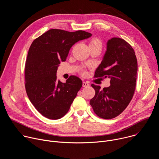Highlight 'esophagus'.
<instances>
[{"mask_svg":"<svg viewBox=\"0 0 159 159\" xmlns=\"http://www.w3.org/2000/svg\"><path fill=\"white\" fill-rule=\"evenodd\" d=\"M89 85H90V84H89V82H83V83H82V86H83L84 87H88V86H89Z\"/></svg>","mask_w":159,"mask_h":159,"instance_id":"obj_1","label":"esophagus"}]
</instances>
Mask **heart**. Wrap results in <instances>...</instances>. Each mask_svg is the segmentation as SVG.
Masks as SVG:
<instances>
[{"instance_id":"1","label":"heart","mask_w":159,"mask_h":159,"mask_svg":"<svg viewBox=\"0 0 159 159\" xmlns=\"http://www.w3.org/2000/svg\"><path fill=\"white\" fill-rule=\"evenodd\" d=\"M89 46V48L98 47V48H100L101 49L102 48V42L99 38H93L90 40Z\"/></svg>"}]
</instances>
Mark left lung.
Segmentation results:
<instances>
[{
	"label": "left lung",
	"mask_w": 159,
	"mask_h": 159,
	"mask_svg": "<svg viewBox=\"0 0 159 159\" xmlns=\"http://www.w3.org/2000/svg\"><path fill=\"white\" fill-rule=\"evenodd\" d=\"M137 70V57L131 45L120 38L108 40L107 50L94 77H108L111 85L103 89L91 85L96 94L90 104L99 117L114 118L126 108L134 93Z\"/></svg>",
	"instance_id": "left-lung-1"
}]
</instances>
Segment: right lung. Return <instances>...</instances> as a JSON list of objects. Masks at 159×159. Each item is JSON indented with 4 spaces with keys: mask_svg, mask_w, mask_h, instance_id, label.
<instances>
[{
    "mask_svg": "<svg viewBox=\"0 0 159 159\" xmlns=\"http://www.w3.org/2000/svg\"><path fill=\"white\" fill-rule=\"evenodd\" d=\"M91 36L81 30L52 29L33 41L25 63V88L31 102L43 116L58 120L69 111L82 82L74 75L65 83L57 80L58 66L75 43Z\"/></svg>",
    "mask_w": 159,
    "mask_h": 159,
    "instance_id": "right-lung-1",
    "label": "right lung"
}]
</instances>
